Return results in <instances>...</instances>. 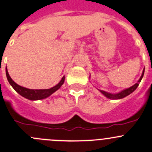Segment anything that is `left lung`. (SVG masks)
Masks as SVG:
<instances>
[{
	"label": "left lung",
	"instance_id": "8db88e82",
	"mask_svg": "<svg viewBox=\"0 0 152 152\" xmlns=\"http://www.w3.org/2000/svg\"><path fill=\"white\" fill-rule=\"evenodd\" d=\"M143 75H144V69H143V74H142L141 77H140V80H139L138 82H137V83H135L134 86H132L129 88L125 89V90H124V91H122L119 92V93H118V94H113L107 93V92L104 91H102V90H99V91L101 92V93L103 95H104L106 97L108 98V99H122V98L125 97V96H128L129 94H130L131 93H132V92H133L135 90L136 88H137V86H138V85H139V83L141 81L142 78H143Z\"/></svg>",
	"mask_w": 152,
	"mask_h": 152
}]
</instances>
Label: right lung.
<instances>
[{
  "label": "right lung",
  "mask_w": 152,
  "mask_h": 152,
  "mask_svg": "<svg viewBox=\"0 0 152 152\" xmlns=\"http://www.w3.org/2000/svg\"><path fill=\"white\" fill-rule=\"evenodd\" d=\"M6 77H7L8 81L10 83V85L13 87V88L19 94L21 95L23 97L26 98V99H30V100H40L42 99H45V98L48 97L49 96H50L52 94L54 93L55 91L58 90V89L60 88V87L63 85L64 82L65 77L64 76L62 77L61 80L59 82L58 84H57L56 86H55L54 87L51 88L49 89H29L26 88L22 87L18 85L15 81H13V80L11 78V77L9 76V73H8L7 69L6 68Z\"/></svg>",
  "instance_id": "obj_1"
}]
</instances>
